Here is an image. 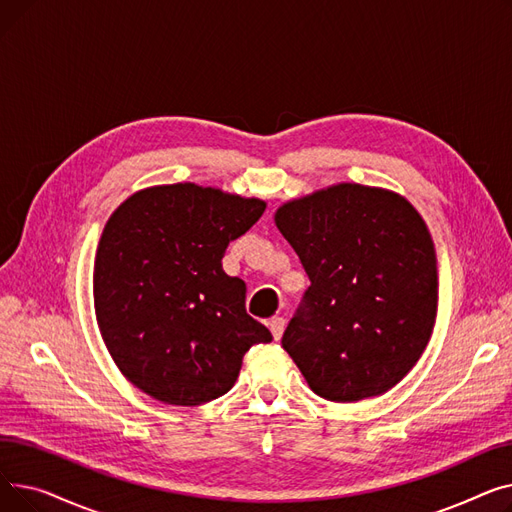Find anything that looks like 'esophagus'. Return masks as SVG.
<instances>
[{
	"instance_id": "esophagus-1",
	"label": "esophagus",
	"mask_w": 512,
	"mask_h": 512,
	"mask_svg": "<svg viewBox=\"0 0 512 512\" xmlns=\"http://www.w3.org/2000/svg\"><path fill=\"white\" fill-rule=\"evenodd\" d=\"M267 326H270L272 336H274L276 340H280V338H282V332H284V326H286V319L280 317V315H276V317H272L270 321H267Z\"/></svg>"
}]
</instances>
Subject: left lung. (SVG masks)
Here are the masks:
<instances>
[{
	"label": "left lung",
	"mask_w": 512,
	"mask_h": 512,
	"mask_svg": "<svg viewBox=\"0 0 512 512\" xmlns=\"http://www.w3.org/2000/svg\"><path fill=\"white\" fill-rule=\"evenodd\" d=\"M276 226L311 280L282 336L311 390L357 402L396 386L438 313L436 251L421 215L382 188L338 184L282 205Z\"/></svg>",
	"instance_id": "obj_1"
}]
</instances>
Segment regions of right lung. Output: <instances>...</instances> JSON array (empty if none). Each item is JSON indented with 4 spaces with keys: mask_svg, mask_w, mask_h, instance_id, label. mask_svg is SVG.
<instances>
[{
    "mask_svg": "<svg viewBox=\"0 0 512 512\" xmlns=\"http://www.w3.org/2000/svg\"><path fill=\"white\" fill-rule=\"evenodd\" d=\"M265 211L197 184L155 186L107 220L93 297L103 342L139 390L178 407L226 394L253 344L272 332L247 313V286L224 272L230 240Z\"/></svg>",
    "mask_w": 512,
    "mask_h": 512,
    "instance_id": "1",
    "label": "right lung"
}]
</instances>
